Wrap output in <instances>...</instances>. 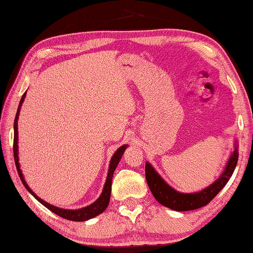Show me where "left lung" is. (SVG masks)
I'll return each mask as SVG.
<instances>
[{
    "instance_id": "left-lung-1",
    "label": "left lung",
    "mask_w": 253,
    "mask_h": 253,
    "mask_svg": "<svg viewBox=\"0 0 253 253\" xmlns=\"http://www.w3.org/2000/svg\"><path fill=\"white\" fill-rule=\"evenodd\" d=\"M238 149L235 147L221 176L212 185L204 188L199 193L184 194L173 190L172 187L163 181L162 177L148 163L145 165V176H146L149 190L153 193L154 198L162 205L175 210V211H192V210L200 209L209 204L224 187L234 172V169L238 163Z\"/></svg>"
}]
</instances>
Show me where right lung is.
<instances>
[{"mask_svg":"<svg viewBox=\"0 0 253 253\" xmlns=\"http://www.w3.org/2000/svg\"><path fill=\"white\" fill-rule=\"evenodd\" d=\"M24 97H25V92L23 93L22 98H21L19 108H18V111H16L15 119H14L13 154H14V162H15L16 169H18L19 176L21 178V181H22L23 185L25 186V188H27V190L30 192V193H31L34 196V198H36L38 201H39L41 204H43L45 208H48L50 210V211H52L53 213L57 214V215L63 217V219H67V220H70V221H85V220L92 219V217L97 216L98 214H100V213L104 212L105 210H106V208L108 207V203H109V200H110L111 179H113L114 170L116 169L118 163H119V161H121V158H122L123 154H124V151H125V148L127 147L126 145H123V146L119 147L117 151H116V153L114 154V156L111 157L109 169H108V176H107V179H106V183H105V186H104V191H102V193L99 196V199H98L95 203H92L91 205H89V207L84 208V209H80V210H63V209H59L57 207H53V205H50L49 203L44 202L43 200H41L40 198H38V196L33 193L31 188L28 186L27 183H25L24 178H23V175H22V172H21V169H20L19 157H18V118H19V113H20V107H21V105H22V102L24 100Z\"/></svg>","mask_w":253,"mask_h":253,"instance_id":"add662e5","label":"right lung"}]
</instances>
